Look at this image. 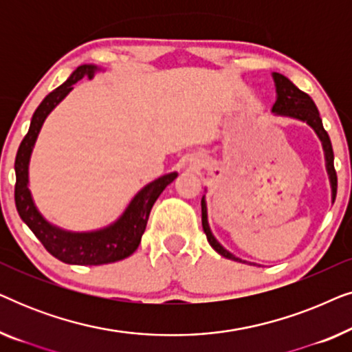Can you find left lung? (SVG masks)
<instances>
[{"label":"left lung","instance_id":"1","mask_svg":"<svg viewBox=\"0 0 352 352\" xmlns=\"http://www.w3.org/2000/svg\"><path fill=\"white\" fill-rule=\"evenodd\" d=\"M272 78H274V83H276V91H277V99H276V104L272 105V112L276 115H280V117H292V118L301 120V122H306L312 129H314L317 136H319V139L322 141V147H324V153H325L327 173H329L330 186H331V200L335 201L338 177H336V171L333 166V148H331L330 138L324 129V124H322V118L319 115V110L316 107L314 100L309 98V94L302 93L301 89H298L296 86L287 78V76L274 72ZM201 226H204L208 243L221 254V256L232 259V261L252 264V263L242 261V259L237 256H234V254L228 252V250H226L223 245L214 239V235L211 234L210 226H208V216H206L205 197H201Z\"/></svg>","mask_w":352,"mask_h":352}]
</instances>
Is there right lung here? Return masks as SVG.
Segmentation results:
<instances>
[{"label": "right lung", "instance_id": "obj_1", "mask_svg": "<svg viewBox=\"0 0 352 352\" xmlns=\"http://www.w3.org/2000/svg\"><path fill=\"white\" fill-rule=\"evenodd\" d=\"M98 70L96 65H80L65 83H62L59 88H56L43 99V102L33 113L30 128L19 146L16 163H14V168H16L14 199H16L19 216L52 256L60 259L62 263L78 264V266H99V264L115 263L136 252L146 230L153 204L165 190V187L171 184L177 176V173H170L142 187L113 224L93 230V232H69L47 223L40 214L28 190V163H30L38 133L51 110L74 89L76 81L83 76L91 78Z\"/></svg>", "mask_w": 352, "mask_h": 352}]
</instances>
